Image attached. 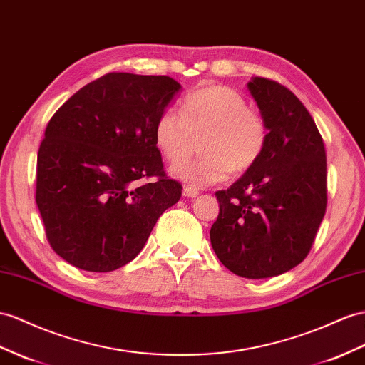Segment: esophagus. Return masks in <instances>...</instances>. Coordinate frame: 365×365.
<instances>
[{
	"instance_id": "esophagus-1",
	"label": "esophagus",
	"mask_w": 365,
	"mask_h": 365,
	"mask_svg": "<svg viewBox=\"0 0 365 365\" xmlns=\"http://www.w3.org/2000/svg\"><path fill=\"white\" fill-rule=\"evenodd\" d=\"M183 195H185V197H195V195H199V191L191 188V186H185Z\"/></svg>"
}]
</instances>
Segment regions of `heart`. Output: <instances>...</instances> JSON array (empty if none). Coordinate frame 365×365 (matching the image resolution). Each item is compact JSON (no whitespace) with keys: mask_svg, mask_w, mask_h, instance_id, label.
<instances>
[{"mask_svg":"<svg viewBox=\"0 0 365 365\" xmlns=\"http://www.w3.org/2000/svg\"><path fill=\"white\" fill-rule=\"evenodd\" d=\"M154 143L170 162L190 154L194 135L200 151L194 160L171 168V174L192 188L225 180L232 171L251 170L265 153L268 125L259 110L248 108L245 97L223 85H205L180 103V115L171 108L160 112L154 125Z\"/></svg>","mask_w":365,"mask_h":365,"instance_id":"heart-1","label":"heart"}]
</instances>
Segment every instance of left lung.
<instances>
[{"instance_id": "left-lung-1", "label": "left lung", "mask_w": 365, "mask_h": 365, "mask_svg": "<svg viewBox=\"0 0 365 365\" xmlns=\"http://www.w3.org/2000/svg\"><path fill=\"white\" fill-rule=\"evenodd\" d=\"M268 125L260 160L217 191L210 237L230 272L247 279L279 276L310 253L327 208V155L310 112L274 80L248 83Z\"/></svg>"}]
</instances>
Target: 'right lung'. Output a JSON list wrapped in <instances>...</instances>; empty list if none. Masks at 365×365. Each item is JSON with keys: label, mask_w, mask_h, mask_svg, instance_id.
Instances as JSON below:
<instances>
[{"label": "right lung", "mask_w": 365, "mask_h": 365, "mask_svg": "<svg viewBox=\"0 0 365 365\" xmlns=\"http://www.w3.org/2000/svg\"><path fill=\"white\" fill-rule=\"evenodd\" d=\"M179 89L166 76L110 72L49 120L35 200L52 250L71 265L92 273L126 265L179 202L182 185L166 175L153 134Z\"/></svg>", "instance_id": "1"}]
</instances>
